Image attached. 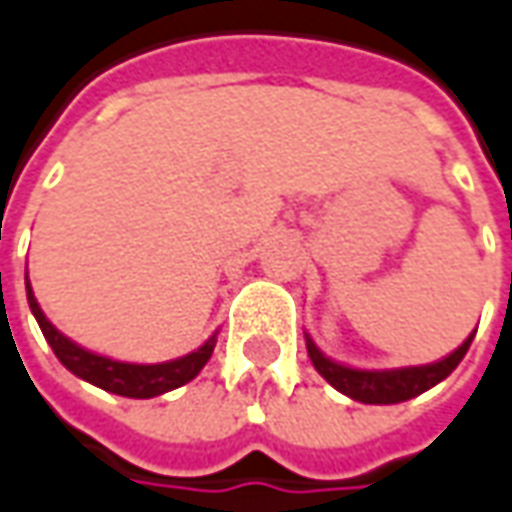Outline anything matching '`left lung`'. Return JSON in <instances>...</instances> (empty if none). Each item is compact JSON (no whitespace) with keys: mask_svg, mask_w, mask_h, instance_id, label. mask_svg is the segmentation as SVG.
<instances>
[{"mask_svg":"<svg viewBox=\"0 0 512 512\" xmlns=\"http://www.w3.org/2000/svg\"><path fill=\"white\" fill-rule=\"evenodd\" d=\"M473 336H476V330L464 339L462 347H456L450 356H444L442 362L422 364V367H399V370H356V367H344V364L327 359L325 353L313 344L310 336H307V353H310L313 367L344 396L364 404H399L419 396L424 390H430V387H436L442 379H447L459 367L464 353L470 350Z\"/></svg>","mask_w":512,"mask_h":512,"instance_id":"8db88e82","label":"left lung"}]
</instances>
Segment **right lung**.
Returning <instances> with one entry per match:
<instances>
[{
	"mask_svg": "<svg viewBox=\"0 0 512 512\" xmlns=\"http://www.w3.org/2000/svg\"><path fill=\"white\" fill-rule=\"evenodd\" d=\"M28 287V305L36 316V322L42 327L45 339L53 347L56 359L68 367L73 376L85 379V382L96 384L108 393H116V396H128V399H153V396H162L168 390H176L182 387L190 379L199 376V370L205 367L213 347H216V336H210L199 350L187 353L182 359H173V362L162 364H128V362H113L108 356H96L85 347L73 344L68 336H62L56 327L50 325L42 313L39 302L33 299V290H30V282H25Z\"/></svg>",
	"mask_w": 512,
	"mask_h": 512,
	"instance_id": "1",
	"label": "right lung"
}]
</instances>
